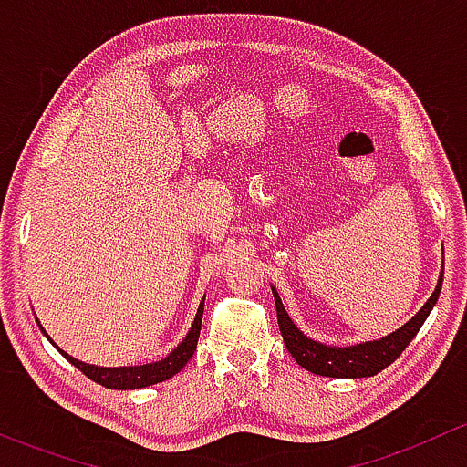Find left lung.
<instances>
[{"label": "left lung", "instance_id": "left-lung-1", "mask_svg": "<svg viewBox=\"0 0 467 467\" xmlns=\"http://www.w3.org/2000/svg\"><path fill=\"white\" fill-rule=\"evenodd\" d=\"M441 286L442 273L441 277H438V286L434 294H431V298L427 300L425 307H422L411 321L404 325V327L389 334V337L379 338V341L359 343V346L350 348L323 346V343L307 338L289 318V314H286L285 305H282L275 289H273V298H275L277 325H280V334L282 338H285L286 350L291 352V357H294L305 370L323 375V378H370V375H378L379 370H384L386 366H390L400 355H402L404 348L411 343V338L416 337L418 329L422 327L425 318L430 317L431 307H434L438 300V294H441Z\"/></svg>", "mask_w": 467, "mask_h": 467}]
</instances>
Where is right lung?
Returning a JSON list of instances; mask_svg holds the SVG:
<instances>
[{"instance_id":"right-lung-1","label":"right lung","mask_w":467,"mask_h":467,"mask_svg":"<svg viewBox=\"0 0 467 467\" xmlns=\"http://www.w3.org/2000/svg\"><path fill=\"white\" fill-rule=\"evenodd\" d=\"M201 321H203V300H201V307L196 312L194 325H192L190 334L182 338L181 346L162 361H155V364H146V366H126V368H99V366H89L83 364V361L74 359V357H67V361H72L83 375H88L89 379H94L97 384L106 386V389H142V386H150L158 384V381H164L169 378H173L176 373H181L182 366L192 359L196 350V343H199V334H201ZM42 329V327H40ZM45 332V329H42Z\"/></svg>"}]
</instances>
